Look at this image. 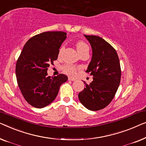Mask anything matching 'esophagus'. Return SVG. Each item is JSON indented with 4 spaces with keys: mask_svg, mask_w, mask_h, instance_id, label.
I'll return each mask as SVG.
<instances>
[{
    "mask_svg": "<svg viewBox=\"0 0 146 146\" xmlns=\"http://www.w3.org/2000/svg\"><path fill=\"white\" fill-rule=\"evenodd\" d=\"M68 79L69 80V81H75V79H74V78H72V77H69Z\"/></svg>",
    "mask_w": 146,
    "mask_h": 146,
    "instance_id": "esophagus-1",
    "label": "esophagus"
}]
</instances>
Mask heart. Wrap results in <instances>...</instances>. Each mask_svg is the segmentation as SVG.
<instances>
[{
  "mask_svg": "<svg viewBox=\"0 0 146 146\" xmlns=\"http://www.w3.org/2000/svg\"><path fill=\"white\" fill-rule=\"evenodd\" d=\"M76 48H77V50L78 52L79 53H81L85 51H89V46L86 44L85 42L83 41H79V42H77L76 44ZM63 50V46L61 47L60 50H59V53L62 52ZM63 71L67 75H70V76H73L75 75L77 71L79 69V67L77 66H75V65H65L63 67Z\"/></svg>",
  "mask_w": 146,
  "mask_h": 146,
  "instance_id": "1",
  "label": "heart"
}]
</instances>
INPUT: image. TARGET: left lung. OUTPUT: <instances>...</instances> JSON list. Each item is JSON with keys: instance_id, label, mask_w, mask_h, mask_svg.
I'll list each match as a JSON object with an SVG mask.
<instances>
[{"instance_id": "1", "label": "left lung", "mask_w": 146, "mask_h": 146, "mask_svg": "<svg viewBox=\"0 0 146 146\" xmlns=\"http://www.w3.org/2000/svg\"><path fill=\"white\" fill-rule=\"evenodd\" d=\"M91 44L93 55L87 73L93 76L89 85L78 94L81 104L93 111L101 110L110 103L120 83L121 69L116 51L104 39L84 35Z\"/></svg>"}]
</instances>
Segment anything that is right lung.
Returning a JSON list of instances; mask_svg holds the SVG:
<instances>
[{
  "mask_svg": "<svg viewBox=\"0 0 146 146\" xmlns=\"http://www.w3.org/2000/svg\"><path fill=\"white\" fill-rule=\"evenodd\" d=\"M64 32H46L33 36L24 45L16 65L19 89L25 100L41 108L53 101L60 86L68 79L59 74L48 76L50 64L58 57L59 48L67 38Z\"/></svg>",
  "mask_w": 146,
  "mask_h": 146,
  "instance_id": "obj_1",
  "label": "right lung"
}]
</instances>
